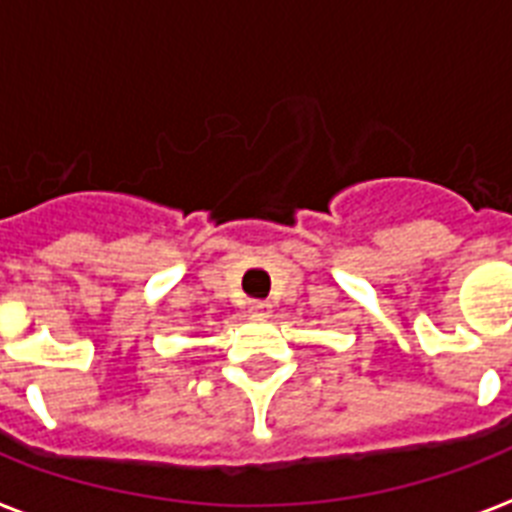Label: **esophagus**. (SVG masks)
<instances>
[{
	"instance_id": "1",
	"label": "esophagus",
	"mask_w": 512,
	"mask_h": 512,
	"mask_svg": "<svg viewBox=\"0 0 512 512\" xmlns=\"http://www.w3.org/2000/svg\"><path fill=\"white\" fill-rule=\"evenodd\" d=\"M268 311H271V305L268 303H249V313H252V316H265Z\"/></svg>"
}]
</instances>
